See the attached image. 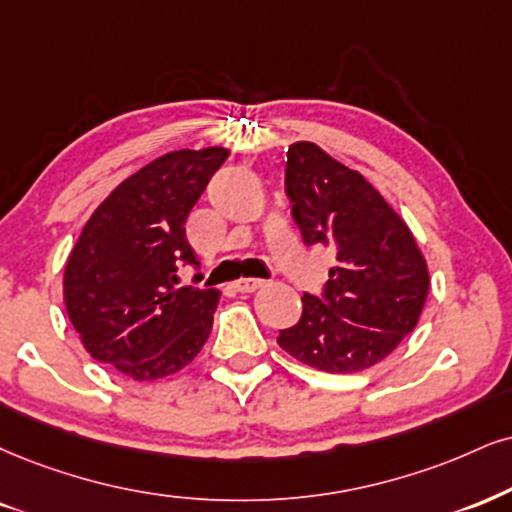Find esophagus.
Wrapping results in <instances>:
<instances>
[{"label": "esophagus", "mask_w": 512, "mask_h": 512, "mask_svg": "<svg viewBox=\"0 0 512 512\" xmlns=\"http://www.w3.org/2000/svg\"><path fill=\"white\" fill-rule=\"evenodd\" d=\"M263 285H266L263 280H237L235 289L242 294H251V292H256V289H261Z\"/></svg>", "instance_id": "esophagus-1"}]
</instances>
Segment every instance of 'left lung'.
<instances>
[{"label": "left lung", "instance_id": "8db88e82", "mask_svg": "<svg viewBox=\"0 0 512 512\" xmlns=\"http://www.w3.org/2000/svg\"><path fill=\"white\" fill-rule=\"evenodd\" d=\"M287 197L306 244L337 254L323 296L304 294V313L277 344L323 372L372 368L418 325L430 270L413 232L358 170L313 142L287 151Z\"/></svg>", "mask_w": 512, "mask_h": 512}]
</instances>
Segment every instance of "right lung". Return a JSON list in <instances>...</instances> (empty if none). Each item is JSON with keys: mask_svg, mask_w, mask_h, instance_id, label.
<instances>
[{"mask_svg": "<svg viewBox=\"0 0 512 512\" xmlns=\"http://www.w3.org/2000/svg\"><path fill=\"white\" fill-rule=\"evenodd\" d=\"M227 156L225 147L168 151L94 208L63 273V304L94 361L151 382L204 349L220 292L175 285L182 263L199 266L185 223Z\"/></svg>", "mask_w": 512, "mask_h": 512, "instance_id": "1", "label": "right lung"}]
</instances>
